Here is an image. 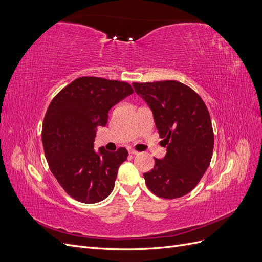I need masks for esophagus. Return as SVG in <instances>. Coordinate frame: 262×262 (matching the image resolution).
I'll list each match as a JSON object with an SVG mask.
<instances>
[{
    "label": "esophagus",
    "mask_w": 262,
    "mask_h": 262,
    "mask_svg": "<svg viewBox=\"0 0 262 262\" xmlns=\"http://www.w3.org/2000/svg\"><path fill=\"white\" fill-rule=\"evenodd\" d=\"M128 152H129V154H131V155H137V154H139L138 150L133 149V148H129V149H128Z\"/></svg>",
    "instance_id": "esophagus-1"
}]
</instances>
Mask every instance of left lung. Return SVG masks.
Returning a JSON list of instances; mask_svg holds the SVG:
<instances>
[{
	"label": "left lung",
	"instance_id": "obj_1",
	"mask_svg": "<svg viewBox=\"0 0 262 262\" xmlns=\"http://www.w3.org/2000/svg\"><path fill=\"white\" fill-rule=\"evenodd\" d=\"M153 112L155 125L167 146L163 160L144 173L147 188L164 199L186 195L211 163L214 134L209 110L189 86L177 81L132 84Z\"/></svg>",
	"mask_w": 262,
	"mask_h": 262
}]
</instances>
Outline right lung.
Instances as JSON below:
<instances>
[{"mask_svg": "<svg viewBox=\"0 0 262 262\" xmlns=\"http://www.w3.org/2000/svg\"><path fill=\"white\" fill-rule=\"evenodd\" d=\"M133 93L129 83L82 76L51 100L41 140L49 168L63 190L78 202L96 203L112 193L118 168L128 157L124 147L110 153L94 149L98 126L110 108Z\"/></svg>", "mask_w": 262, "mask_h": 262, "instance_id": "add662e5", "label": "right lung"}]
</instances>
